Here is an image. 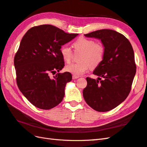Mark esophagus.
<instances>
[{
  "label": "esophagus",
  "instance_id": "esophagus-1",
  "mask_svg": "<svg viewBox=\"0 0 147 147\" xmlns=\"http://www.w3.org/2000/svg\"><path fill=\"white\" fill-rule=\"evenodd\" d=\"M79 78V77L75 76V75H73V76H72V78H73V79H77V78Z\"/></svg>",
  "mask_w": 147,
  "mask_h": 147
}]
</instances>
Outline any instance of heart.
Returning <instances> with one entry per match:
<instances>
[{
	"label": "heart",
	"instance_id": "heart-1",
	"mask_svg": "<svg viewBox=\"0 0 147 147\" xmlns=\"http://www.w3.org/2000/svg\"><path fill=\"white\" fill-rule=\"evenodd\" d=\"M76 51L82 52L80 63H70L65 66V70L75 76H81L93 67L99 65L103 59L105 48L102 43H95L91 39L81 37L73 43ZM61 54L66 63H69L72 58L73 53L71 49L67 45L61 48Z\"/></svg>",
	"mask_w": 147,
	"mask_h": 147
}]
</instances>
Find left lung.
I'll list each match as a JSON object with an SVG mask.
<instances>
[{"label":"left lung","instance_id":"left-lung-1","mask_svg":"<svg viewBox=\"0 0 147 147\" xmlns=\"http://www.w3.org/2000/svg\"><path fill=\"white\" fill-rule=\"evenodd\" d=\"M84 35L100 40L105 53L93 71L99 77L86 78L83 97L92 109L108 112L121 104L129 94L136 72L134 50L126 37L113 30L101 29Z\"/></svg>","mask_w":147,"mask_h":147}]
</instances>
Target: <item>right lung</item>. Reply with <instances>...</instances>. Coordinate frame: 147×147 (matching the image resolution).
Masks as SVG:
<instances>
[{
  "label": "right lung",
  "instance_id": "right-lung-1",
  "mask_svg": "<svg viewBox=\"0 0 147 147\" xmlns=\"http://www.w3.org/2000/svg\"><path fill=\"white\" fill-rule=\"evenodd\" d=\"M78 35L43 24L30 28L22 38L14 59L16 83L22 94L36 107L49 110L63 100L72 75L65 72L51 78L50 74L63 69L61 47Z\"/></svg>",
  "mask_w": 147,
  "mask_h": 147
}]
</instances>
